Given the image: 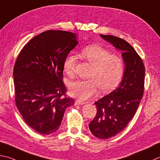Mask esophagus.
I'll list each match as a JSON object with an SVG mask.
<instances>
[{
    "instance_id": "34e87169",
    "label": "esophagus",
    "mask_w": 160,
    "mask_h": 160,
    "mask_svg": "<svg viewBox=\"0 0 160 160\" xmlns=\"http://www.w3.org/2000/svg\"><path fill=\"white\" fill-rule=\"evenodd\" d=\"M84 103H85V102L80 101H76V102H75V105H82L84 104Z\"/></svg>"
}]
</instances>
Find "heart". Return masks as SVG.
Masks as SVG:
<instances>
[{
  "label": "heart",
  "instance_id": "heart-1",
  "mask_svg": "<svg viewBox=\"0 0 160 160\" xmlns=\"http://www.w3.org/2000/svg\"><path fill=\"white\" fill-rule=\"evenodd\" d=\"M84 58L93 66L89 80H80L69 84L72 97L86 101L96 95L101 87L104 92H110L119 84L124 73V62L120 56L111 55L108 49L99 45H90L82 50ZM76 64V58L68 55L64 61L66 73L71 76Z\"/></svg>",
  "mask_w": 160,
  "mask_h": 160
}]
</instances>
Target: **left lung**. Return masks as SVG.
<instances>
[{"instance_id":"1","label":"left lung","mask_w":160,"mask_h":160,"mask_svg":"<svg viewBox=\"0 0 160 160\" xmlns=\"http://www.w3.org/2000/svg\"><path fill=\"white\" fill-rule=\"evenodd\" d=\"M100 36L122 51L125 64L119 85L94 102L97 113L89 123L93 135L106 139L123 131L135 114L144 89L145 67L139 55L126 41L113 35Z\"/></svg>"}]
</instances>
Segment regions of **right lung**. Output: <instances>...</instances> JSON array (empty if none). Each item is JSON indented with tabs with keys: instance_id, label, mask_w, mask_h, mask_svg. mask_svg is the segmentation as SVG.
Instances as JSON below:
<instances>
[{
	"instance_id": "obj_1",
	"label": "right lung",
	"mask_w": 160,
	"mask_h": 160,
	"mask_svg": "<svg viewBox=\"0 0 160 160\" xmlns=\"http://www.w3.org/2000/svg\"><path fill=\"white\" fill-rule=\"evenodd\" d=\"M78 36L67 31L47 30L34 37L21 50L13 78L15 102L25 122L38 133L57 131L64 112L74 104L64 96L63 64L77 46Z\"/></svg>"
}]
</instances>
